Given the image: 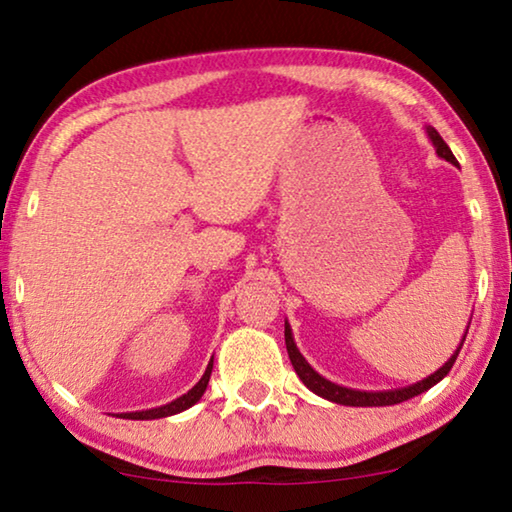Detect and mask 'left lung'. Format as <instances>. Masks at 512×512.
Listing matches in <instances>:
<instances>
[{
  "instance_id": "1",
  "label": "left lung",
  "mask_w": 512,
  "mask_h": 512,
  "mask_svg": "<svg viewBox=\"0 0 512 512\" xmlns=\"http://www.w3.org/2000/svg\"><path fill=\"white\" fill-rule=\"evenodd\" d=\"M425 133H427V137H430V142H432L434 151H437V156L448 160V163L457 165L453 151L448 149V144L444 140H441V135L434 131L432 126H425ZM469 324H471V319H469ZM467 333H469V326L462 335L460 345H457V349L451 354V358H448V361L441 365L439 370H434L432 375H427L425 379L416 381V384H409V386H402V388H391V391H358V388L340 386V384H335V381L319 375V372L312 368V365L305 361L303 354L299 352V347H296L294 335H292V326H289V322L285 319V345H287L289 361H292L296 375H299L303 384L308 386L312 393L319 395V398L335 402V404H345V407H391V404H400L404 400H411V398H416V395L425 393L427 388L439 384V381L444 379L448 372H451L455 358H457V354H460V349L464 345V338H467Z\"/></svg>"
}]
</instances>
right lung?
I'll return each instance as SVG.
<instances>
[{"mask_svg":"<svg viewBox=\"0 0 512 512\" xmlns=\"http://www.w3.org/2000/svg\"><path fill=\"white\" fill-rule=\"evenodd\" d=\"M211 370H213V356L207 365V370H204L202 379L197 381V384L190 388L188 393H183L181 398L172 400L163 404V407H156V409H147V411H131V414H121V418H128V421H154V418H165V416H174V414H181V411H186L193 407L202 400L204 391H207L209 386V379H211Z\"/></svg>","mask_w":512,"mask_h":512,"instance_id":"obj_1","label":"right lung"}]
</instances>
